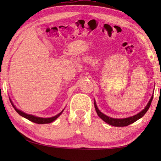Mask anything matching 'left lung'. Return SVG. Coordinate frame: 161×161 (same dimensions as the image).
<instances>
[{
	"mask_svg": "<svg viewBox=\"0 0 161 161\" xmlns=\"http://www.w3.org/2000/svg\"><path fill=\"white\" fill-rule=\"evenodd\" d=\"M153 94L152 95L150 100H149L148 103H147V105L145 106L144 108L143 109L142 111L139 112V113L136 114V115H134V116H130V117H127V118H123V119H115V118L110 117V116H106L105 114H103L102 112H101L100 110L98 109L95 100H94V108H95L97 114L99 117L102 119L104 122L108 123V124L110 125H112V126L125 127V126H127V125L132 124V123L135 122L136 121H137L138 119H139L142 118V116L147 113V111H148L149 108L150 107V105H151V103H152V100H153Z\"/></svg>",
	"mask_w": 161,
	"mask_h": 161,
	"instance_id": "left-lung-1",
	"label": "left lung"
}]
</instances>
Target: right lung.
<instances>
[{"label":"right lung","mask_w":161,"mask_h":161,"mask_svg":"<svg viewBox=\"0 0 161 161\" xmlns=\"http://www.w3.org/2000/svg\"><path fill=\"white\" fill-rule=\"evenodd\" d=\"M9 100H10L11 103H12L13 108H14L15 111H16L17 112V113H18V114H19V115H20L21 116H23V117H24V118L27 119L31 121V122H34V123H36V124H49V123H50V122H53V121L56 120V119L58 118V116H60L61 114H62V112L64 111V109H63L62 111H61L60 112V113L58 114H57V115H56V116H52V117H49V118L38 117V116H34V115H32V114H28L25 113V112L20 111V110L17 109V108L15 107V105H14V103H12V100H11V99H9Z\"/></svg>","instance_id":"right-lung-1"}]
</instances>
